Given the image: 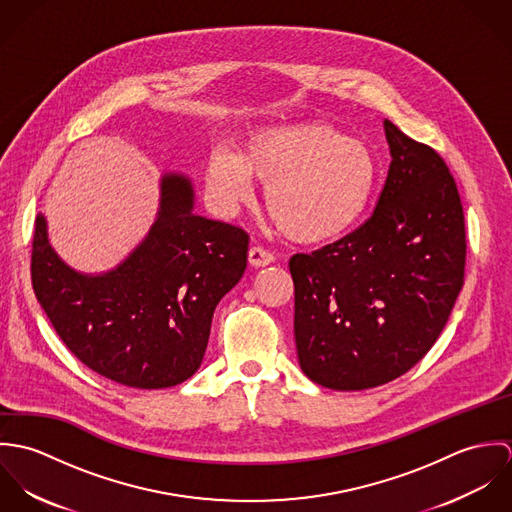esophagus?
<instances>
[{
    "mask_svg": "<svg viewBox=\"0 0 512 512\" xmlns=\"http://www.w3.org/2000/svg\"><path fill=\"white\" fill-rule=\"evenodd\" d=\"M274 260H276L274 254L268 252V250H264V248H260V246H252L250 252H248V262H250V266H254V268H264V266L272 264Z\"/></svg>",
    "mask_w": 512,
    "mask_h": 512,
    "instance_id": "esophagus-1",
    "label": "esophagus"
}]
</instances>
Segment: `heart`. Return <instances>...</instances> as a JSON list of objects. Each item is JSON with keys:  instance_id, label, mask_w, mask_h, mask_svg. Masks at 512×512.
<instances>
[{"instance_id": "obj_1", "label": "heart", "mask_w": 512, "mask_h": 512, "mask_svg": "<svg viewBox=\"0 0 512 512\" xmlns=\"http://www.w3.org/2000/svg\"><path fill=\"white\" fill-rule=\"evenodd\" d=\"M266 187V209L295 242L323 244L347 234L372 201L378 163L372 149L327 124H299L252 134L242 153L215 147L205 187L222 215L254 201Z\"/></svg>"}]
</instances>
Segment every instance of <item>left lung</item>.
Returning <instances> with one entry per match:
<instances>
[{
	"instance_id": "8db88e82",
	"label": "left lung",
	"mask_w": 512,
	"mask_h": 512,
	"mask_svg": "<svg viewBox=\"0 0 512 512\" xmlns=\"http://www.w3.org/2000/svg\"><path fill=\"white\" fill-rule=\"evenodd\" d=\"M388 177L372 217L290 258L293 335L307 378L331 390L386 384L438 341L465 274V219L438 151L384 120Z\"/></svg>"
}]
</instances>
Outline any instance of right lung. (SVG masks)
Returning <instances> with one entry per match:
<instances>
[{"instance_id":"1","label":"right lung","mask_w":512,"mask_h":512,"mask_svg":"<svg viewBox=\"0 0 512 512\" xmlns=\"http://www.w3.org/2000/svg\"><path fill=\"white\" fill-rule=\"evenodd\" d=\"M195 191L179 173L161 177L157 219L144 242L106 274H80L35 220L31 280L57 335L90 370L118 384L157 390L203 363L213 313L242 278L248 234L193 213Z\"/></svg>"}]
</instances>
